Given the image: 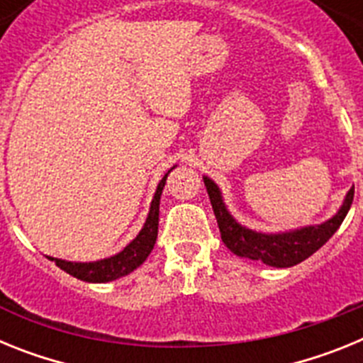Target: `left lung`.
Instances as JSON below:
<instances>
[{"instance_id": "obj_1", "label": "left lung", "mask_w": 363, "mask_h": 363, "mask_svg": "<svg viewBox=\"0 0 363 363\" xmlns=\"http://www.w3.org/2000/svg\"><path fill=\"white\" fill-rule=\"evenodd\" d=\"M203 184L209 192L211 205H213L223 243L234 255L251 259H262L264 264L271 265V267H293L314 255L342 225V221L351 209L352 198H354V187H352L347 192L344 205L340 207L338 213L322 225L303 227V229L293 230V233L262 234L245 229L230 216L221 200L220 189L216 187L213 179L203 178Z\"/></svg>"}]
</instances>
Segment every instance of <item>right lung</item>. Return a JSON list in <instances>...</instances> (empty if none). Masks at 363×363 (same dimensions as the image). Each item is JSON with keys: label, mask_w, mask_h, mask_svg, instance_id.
I'll return each mask as SVG.
<instances>
[{"label": "right lung", "mask_w": 363, "mask_h": 363, "mask_svg": "<svg viewBox=\"0 0 363 363\" xmlns=\"http://www.w3.org/2000/svg\"><path fill=\"white\" fill-rule=\"evenodd\" d=\"M169 172L163 176L162 182L158 184L156 194L152 198V203H150V211L149 216H147L145 225H143V229L140 230L136 238L125 247L123 251L111 256V258L92 262V264H76V262H65V259L50 258V256H47V258L52 259L54 264L62 269V271L69 272L70 277L83 281H92V284H104V281L116 280V278L125 277V274L133 272L136 267H140L147 259V256L150 255V251L154 249V243H156V238H158L160 196H162V191L165 187V179L169 176Z\"/></svg>", "instance_id": "right-lung-1"}]
</instances>
